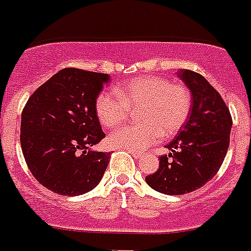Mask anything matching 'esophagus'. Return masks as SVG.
<instances>
[{
	"label": "esophagus",
	"instance_id": "34e87169",
	"mask_svg": "<svg viewBox=\"0 0 251 251\" xmlns=\"http://www.w3.org/2000/svg\"><path fill=\"white\" fill-rule=\"evenodd\" d=\"M129 153L133 155V157L136 158V159H140V158H142V153H137V151H133V150H128Z\"/></svg>",
	"mask_w": 251,
	"mask_h": 251
}]
</instances>
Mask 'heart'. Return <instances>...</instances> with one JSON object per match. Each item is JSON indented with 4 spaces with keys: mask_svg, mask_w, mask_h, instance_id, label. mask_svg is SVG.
<instances>
[{
    "mask_svg": "<svg viewBox=\"0 0 251 251\" xmlns=\"http://www.w3.org/2000/svg\"><path fill=\"white\" fill-rule=\"evenodd\" d=\"M115 92H101L96 100V113L105 127L114 128L138 109L140 124H128L114 131L111 145L142 151L159 140L176 135L192 110V93L185 85L163 76H141L118 85Z\"/></svg>",
    "mask_w": 251,
    "mask_h": 251,
    "instance_id": "b5f03b06",
    "label": "heart"
}]
</instances>
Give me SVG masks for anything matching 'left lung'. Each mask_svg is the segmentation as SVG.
<instances>
[{
	"instance_id": "left-lung-1",
	"label": "left lung",
	"mask_w": 251,
	"mask_h": 251,
	"mask_svg": "<svg viewBox=\"0 0 251 251\" xmlns=\"http://www.w3.org/2000/svg\"><path fill=\"white\" fill-rule=\"evenodd\" d=\"M179 77L192 93L189 118L159 157L157 172L146 176L150 188L168 196H181L201 188L223 163L232 128V116L223 98L197 72L180 70Z\"/></svg>"
}]
</instances>
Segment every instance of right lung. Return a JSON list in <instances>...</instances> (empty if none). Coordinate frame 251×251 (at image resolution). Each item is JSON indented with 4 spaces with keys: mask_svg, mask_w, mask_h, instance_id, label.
I'll use <instances>...</instances> for the list:
<instances>
[{
    "mask_svg": "<svg viewBox=\"0 0 251 251\" xmlns=\"http://www.w3.org/2000/svg\"><path fill=\"white\" fill-rule=\"evenodd\" d=\"M107 81V74L63 69L37 88L24 106V159L36 180L54 193H88L105 174L110 153L91 148L105 137L96 100Z\"/></svg>",
    "mask_w": 251,
    "mask_h": 251,
    "instance_id": "obj_1",
    "label": "right lung"
}]
</instances>
